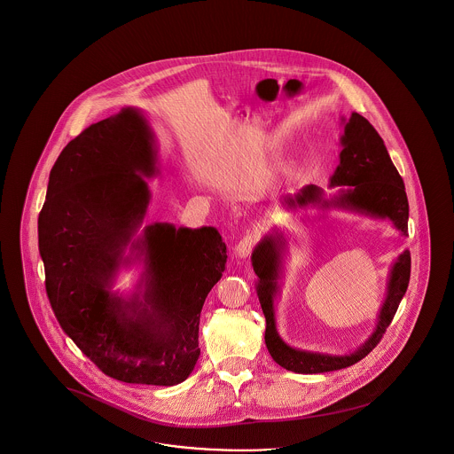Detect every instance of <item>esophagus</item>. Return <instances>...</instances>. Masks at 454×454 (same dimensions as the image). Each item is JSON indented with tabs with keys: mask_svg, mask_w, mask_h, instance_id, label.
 I'll use <instances>...</instances> for the list:
<instances>
[{
	"mask_svg": "<svg viewBox=\"0 0 454 454\" xmlns=\"http://www.w3.org/2000/svg\"><path fill=\"white\" fill-rule=\"evenodd\" d=\"M256 244V236L253 232H247L244 238L239 240L238 247H236V254L240 260H246L249 256V253L253 251Z\"/></svg>",
	"mask_w": 454,
	"mask_h": 454,
	"instance_id": "1",
	"label": "esophagus"
}]
</instances>
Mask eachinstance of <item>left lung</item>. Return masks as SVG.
Segmentation results:
<instances>
[{
    "label": "left lung",
    "instance_id": "left-lung-1",
    "mask_svg": "<svg viewBox=\"0 0 454 454\" xmlns=\"http://www.w3.org/2000/svg\"><path fill=\"white\" fill-rule=\"evenodd\" d=\"M343 135L340 137V162L330 177V196L316 184H306L299 192L286 194L282 207L286 210L317 208L321 212L345 210L374 220H389L402 236H408V200L402 176L391 162L381 137L372 124L352 113L341 118ZM288 249L286 232L270 231L253 249V270L258 277L256 294L266 319L264 343L273 360L286 371L297 374H319L345 369L365 357L391 325L410 282V251L405 249L391 264L386 286V297L378 314V323L369 338L348 354H326L290 347L277 330L275 302L280 295L284 262Z\"/></svg>",
    "mask_w": 454,
    "mask_h": 454
}]
</instances>
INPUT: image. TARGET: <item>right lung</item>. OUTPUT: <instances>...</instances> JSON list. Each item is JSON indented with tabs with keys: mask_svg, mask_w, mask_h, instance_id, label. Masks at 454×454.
Listing matches in <instances>:
<instances>
[{
	"mask_svg": "<svg viewBox=\"0 0 454 454\" xmlns=\"http://www.w3.org/2000/svg\"><path fill=\"white\" fill-rule=\"evenodd\" d=\"M157 152L137 107L83 129L51 168L39 253L63 332L104 374L174 386L200 357V312L222 278L227 247L215 227L144 225ZM137 263L136 288L114 291L120 270Z\"/></svg>",
	"mask_w": 454,
	"mask_h": 454,
	"instance_id": "1",
	"label": "right lung"
}]
</instances>
